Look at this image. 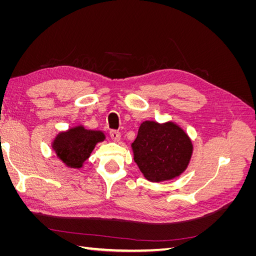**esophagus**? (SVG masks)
<instances>
[{"label": "esophagus", "mask_w": 256, "mask_h": 256, "mask_svg": "<svg viewBox=\"0 0 256 256\" xmlns=\"http://www.w3.org/2000/svg\"><path fill=\"white\" fill-rule=\"evenodd\" d=\"M110 136L112 138L113 141H118L120 138V132L118 130H111L110 131Z\"/></svg>", "instance_id": "esophagus-1"}]
</instances>
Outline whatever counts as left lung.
<instances>
[{
  "label": "left lung",
  "instance_id": "8db88e82",
  "mask_svg": "<svg viewBox=\"0 0 256 256\" xmlns=\"http://www.w3.org/2000/svg\"><path fill=\"white\" fill-rule=\"evenodd\" d=\"M134 161L150 182L180 176L187 168L192 144L184 130L173 122H144L132 143Z\"/></svg>",
  "mask_w": 256,
  "mask_h": 256
}]
</instances>
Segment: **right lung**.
I'll list each match as a JSON object with an SVG mask.
<instances>
[{
    "label": "right lung",
    "instance_id": "right-lung-1",
    "mask_svg": "<svg viewBox=\"0 0 256 256\" xmlns=\"http://www.w3.org/2000/svg\"><path fill=\"white\" fill-rule=\"evenodd\" d=\"M104 140V136L100 131L76 127L67 132L60 134L53 143V147L64 164L72 168H80L90 157L96 143Z\"/></svg>",
    "mask_w": 256,
    "mask_h": 256
}]
</instances>
